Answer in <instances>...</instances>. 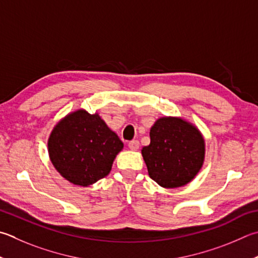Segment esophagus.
<instances>
[{
  "label": "esophagus",
  "instance_id": "1",
  "mask_svg": "<svg viewBox=\"0 0 258 258\" xmlns=\"http://www.w3.org/2000/svg\"><path fill=\"white\" fill-rule=\"evenodd\" d=\"M128 148L135 151V150H138L140 148V142L138 141V140H133V141L128 142Z\"/></svg>",
  "mask_w": 258,
  "mask_h": 258
}]
</instances>
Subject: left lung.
Returning <instances> with one entry per match:
<instances>
[{
	"label": "left lung",
	"mask_w": 258,
	"mask_h": 258,
	"mask_svg": "<svg viewBox=\"0 0 258 258\" xmlns=\"http://www.w3.org/2000/svg\"><path fill=\"white\" fill-rule=\"evenodd\" d=\"M151 142L142 156L151 179L165 188L189 182L204 160V140L200 131L175 117L159 118L150 130Z\"/></svg>",
	"instance_id": "8db88e82"
}]
</instances>
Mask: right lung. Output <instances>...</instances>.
Wrapping results in <instances>:
<instances>
[{
    "instance_id": "add662e5",
    "label": "right lung",
    "mask_w": 258,
    "mask_h": 258,
    "mask_svg": "<svg viewBox=\"0 0 258 258\" xmlns=\"http://www.w3.org/2000/svg\"><path fill=\"white\" fill-rule=\"evenodd\" d=\"M123 142L98 114L77 110L55 126L48 140L51 162L65 179L89 186L106 177Z\"/></svg>"
}]
</instances>
